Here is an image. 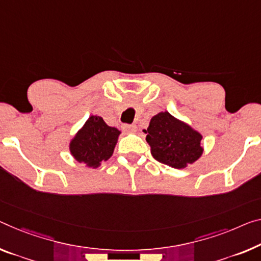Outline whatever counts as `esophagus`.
I'll list each match as a JSON object with an SVG mask.
<instances>
[{
  "mask_svg": "<svg viewBox=\"0 0 261 261\" xmlns=\"http://www.w3.org/2000/svg\"><path fill=\"white\" fill-rule=\"evenodd\" d=\"M122 129L126 132V133H135L136 127L134 125H123Z\"/></svg>",
  "mask_w": 261,
  "mask_h": 261,
  "instance_id": "esophagus-1",
  "label": "esophagus"
}]
</instances>
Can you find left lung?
<instances>
[{
	"label": "left lung",
	"mask_w": 261,
	"mask_h": 261,
	"mask_svg": "<svg viewBox=\"0 0 261 261\" xmlns=\"http://www.w3.org/2000/svg\"><path fill=\"white\" fill-rule=\"evenodd\" d=\"M143 132L153 158L175 169L196 162L204 151L203 135L167 111L154 115Z\"/></svg>",
	"instance_id": "obj_1"
}]
</instances>
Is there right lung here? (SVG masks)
Returning a JSON list of instances; mask_svg holds the SVG:
<instances>
[{
    "mask_svg": "<svg viewBox=\"0 0 261 261\" xmlns=\"http://www.w3.org/2000/svg\"><path fill=\"white\" fill-rule=\"evenodd\" d=\"M118 128L108 126L101 117L91 115L69 143L73 159L87 168H98L113 155L118 143Z\"/></svg>",
    "mask_w": 261,
    "mask_h": 261,
    "instance_id": "right-lung-1",
    "label": "right lung"
}]
</instances>
